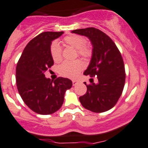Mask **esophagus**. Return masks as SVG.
Returning <instances> with one entry per match:
<instances>
[{
  "instance_id": "obj_1",
  "label": "esophagus",
  "mask_w": 148,
  "mask_h": 148,
  "mask_svg": "<svg viewBox=\"0 0 148 148\" xmlns=\"http://www.w3.org/2000/svg\"><path fill=\"white\" fill-rule=\"evenodd\" d=\"M78 83V81H75V80H74V81H72V85L73 86H75V85L77 84Z\"/></svg>"
}]
</instances>
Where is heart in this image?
Instances as JSON below:
<instances>
[{
    "instance_id": "b5f03b06",
    "label": "heart",
    "mask_w": 148,
    "mask_h": 148,
    "mask_svg": "<svg viewBox=\"0 0 148 148\" xmlns=\"http://www.w3.org/2000/svg\"><path fill=\"white\" fill-rule=\"evenodd\" d=\"M65 44L76 49L78 56L84 59H88L92 55V47L86 44L85 38L81 35L72 34L67 36L63 39ZM49 51L52 59L55 62H59L62 58L61 48L56 41L52 42L49 47ZM83 68V64L81 60L65 61L58 67V72L61 76L69 79H75Z\"/></svg>"
}]
</instances>
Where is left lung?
Wrapping results in <instances>:
<instances>
[{
	"mask_svg": "<svg viewBox=\"0 0 148 148\" xmlns=\"http://www.w3.org/2000/svg\"><path fill=\"white\" fill-rule=\"evenodd\" d=\"M72 33L85 36L93 46L92 56L84 75L97 76L98 83L87 85L86 94L79 97L85 109L96 113L112 108L121 95L125 81L123 60L116 45L102 31L94 27L73 30Z\"/></svg>",
	"mask_w": 148,
	"mask_h": 148,
	"instance_id": "1",
	"label": "left lung"
}]
</instances>
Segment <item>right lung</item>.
I'll return each instance as SVG.
<instances>
[{
	"label": "right lung",
	"mask_w": 148,
	"mask_h": 148,
	"mask_svg": "<svg viewBox=\"0 0 148 148\" xmlns=\"http://www.w3.org/2000/svg\"><path fill=\"white\" fill-rule=\"evenodd\" d=\"M63 32H45L34 38L25 47L16 70L18 91L23 101L34 112L47 115L61 108L64 95L72 82L58 77L52 81L45 73L54 65L49 47Z\"/></svg>",
	"instance_id": "1"
}]
</instances>
